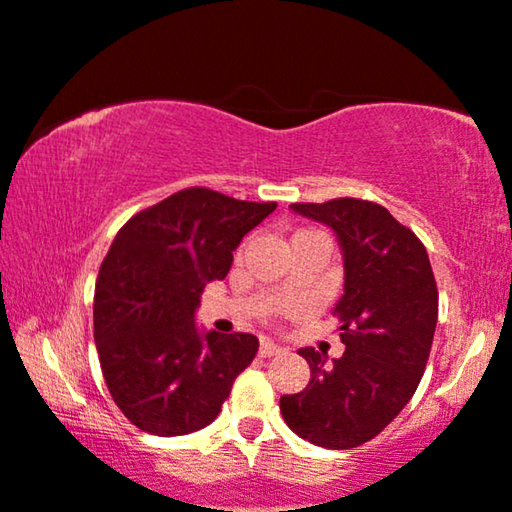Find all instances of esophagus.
Listing matches in <instances>:
<instances>
[{
  "label": "esophagus",
  "instance_id": "esophagus-1",
  "mask_svg": "<svg viewBox=\"0 0 512 512\" xmlns=\"http://www.w3.org/2000/svg\"><path fill=\"white\" fill-rule=\"evenodd\" d=\"M258 355L261 357H275V355H282V345L272 343L265 338V341H261V348H258Z\"/></svg>",
  "mask_w": 512,
  "mask_h": 512
}]
</instances>
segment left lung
Instances as JSON below:
<instances>
[{
	"label": "left lung",
	"mask_w": 512,
	"mask_h": 512,
	"mask_svg": "<svg viewBox=\"0 0 512 512\" xmlns=\"http://www.w3.org/2000/svg\"><path fill=\"white\" fill-rule=\"evenodd\" d=\"M296 214L327 223L345 261L336 303L345 353L327 364L315 348L298 350L310 383L282 395L280 411L298 437L327 449L369 442L416 393L437 324V284L423 242L381 204L357 197L296 202Z\"/></svg>",
	"instance_id": "left-lung-1"
}]
</instances>
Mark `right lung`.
Masks as SVG:
<instances>
[{"mask_svg":"<svg viewBox=\"0 0 512 512\" xmlns=\"http://www.w3.org/2000/svg\"><path fill=\"white\" fill-rule=\"evenodd\" d=\"M277 202L185 188L131 216L98 272L94 338L105 386L143 433L209 426L256 357L254 334H199L195 308L223 280L232 251Z\"/></svg>","mask_w":512,"mask_h":512,"instance_id":"obj_1","label":"right lung"}]
</instances>
